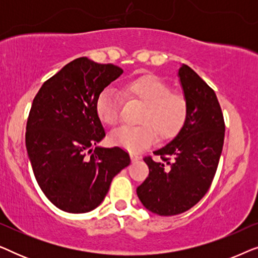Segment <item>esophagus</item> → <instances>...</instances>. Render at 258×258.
<instances>
[{"mask_svg":"<svg viewBox=\"0 0 258 258\" xmlns=\"http://www.w3.org/2000/svg\"><path fill=\"white\" fill-rule=\"evenodd\" d=\"M130 158H132L133 162H136V161H140L141 160V156L139 154L136 153H130Z\"/></svg>","mask_w":258,"mask_h":258,"instance_id":"34e87169","label":"esophagus"}]
</instances>
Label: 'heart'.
I'll return each mask as SVG.
<instances>
[{"label":"heart","mask_w":258,"mask_h":258,"mask_svg":"<svg viewBox=\"0 0 258 258\" xmlns=\"http://www.w3.org/2000/svg\"><path fill=\"white\" fill-rule=\"evenodd\" d=\"M123 94L128 100L144 105L141 111L140 125H123L109 134V142L130 151H140L151 146L158 139L168 141L177 136L189 116L185 96L171 91L169 84L153 74L130 80L123 86ZM121 100L117 91L105 88L98 95L96 114L105 125L112 126L119 121Z\"/></svg>","instance_id":"heart-1"}]
</instances>
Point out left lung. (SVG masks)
<instances>
[{"instance_id": "left-lung-1", "label": "left lung", "mask_w": 258, "mask_h": 258, "mask_svg": "<svg viewBox=\"0 0 258 258\" xmlns=\"http://www.w3.org/2000/svg\"><path fill=\"white\" fill-rule=\"evenodd\" d=\"M178 77L188 119L177 136L154 151L165 163L144 158L149 176L136 190L143 206L160 216L184 213L206 195L224 142L223 114L215 91L186 64L179 67Z\"/></svg>"}]
</instances>
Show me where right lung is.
<instances>
[{"label":"right lung","mask_w":258,"mask_h":258,"mask_svg":"<svg viewBox=\"0 0 258 258\" xmlns=\"http://www.w3.org/2000/svg\"><path fill=\"white\" fill-rule=\"evenodd\" d=\"M123 70L80 57L45 81L27 122L26 147L35 178L50 202L83 214L102 203L112 178L130 164L118 147H96L105 136L96 114L98 95Z\"/></svg>","instance_id":"add662e5"}]
</instances>
